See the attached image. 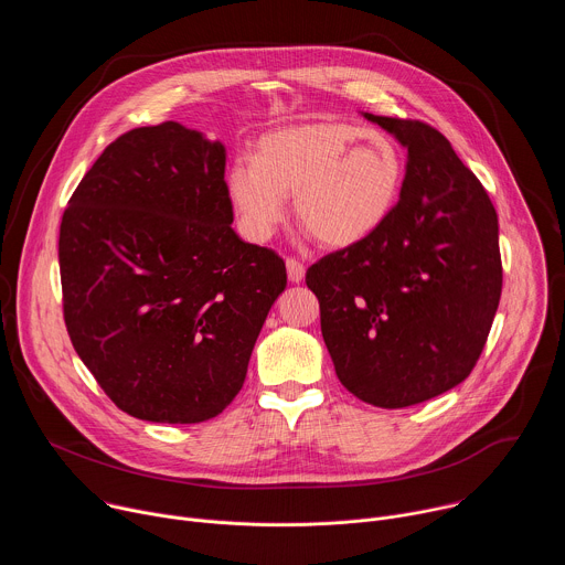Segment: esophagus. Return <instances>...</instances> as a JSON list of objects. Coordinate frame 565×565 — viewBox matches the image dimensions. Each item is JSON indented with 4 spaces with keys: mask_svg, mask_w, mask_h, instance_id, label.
<instances>
[{
    "mask_svg": "<svg viewBox=\"0 0 565 565\" xmlns=\"http://www.w3.org/2000/svg\"><path fill=\"white\" fill-rule=\"evenodd\" d=\"M286 273H288V279H290L292 284H299V281L303 279V275H306V268H303V264H301L299 259L288 257V259H286Z\"/></svg>",
    "mask_w": 565,
    "mask_h": 565,
    "instance_id": "obj_1",
    "label": "esophagus"
}]
</instances>
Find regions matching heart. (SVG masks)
<instances>
[{
    "label": "heart",
    "instance_id": "1",
    "mask_svg": "<svg viewBox=\"0 0 565 565\" xmlns=\"http://www.w3.org/2000/svg\"><path fill=\"white\" fill-rule=\"evenodd\" d=\"M405 158L380 131L349 122H301L266 134L255 160H236L227 174L234 212L253 238H268L292 196L297 221L324 248L362 244L391 216Z\"/></svg>",
    "mask_w": 565,
    "mask_h": 565
}]
</instances>
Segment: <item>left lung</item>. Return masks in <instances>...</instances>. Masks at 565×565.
<instances>
[{"label": "left lung", "instance_id": "8db88e82", "mask_svg": "<svg viewBox=\"0 0 565 565\" xmlns=\"http://www.w3.org/2000/svg\"><path fill=\"white\" fill-rule=\"evenodd\" d=\"M407 147L386 223L306 270L340 382L382 409L460 384L488 342L503 288L497 210L449 140L423 120L364 114Z\"/></svg>", "mask_w": 565, "mask_h": 565}]
</instances>
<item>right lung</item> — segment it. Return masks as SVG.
I'll list each match as a JSON object with an SVG mask.
<instances>
[{
    "instance_id": "add662e5",
    "label": "right lung",
    "mask_w": 565,
    "mask_h": 565,
    "mask_svg": "<svg viewBox=\"0 0 565 565\" xmlns=\"http://www.w3.org/2000/svg\"><path fill=\"white\" fill-rule=\"evenodd\" d=\"M232 221L225 147L172 120L109 142L68 199L64 324L125 414L194 425L244 386L286 264Z\"/></svg>"
}]
</instances>
